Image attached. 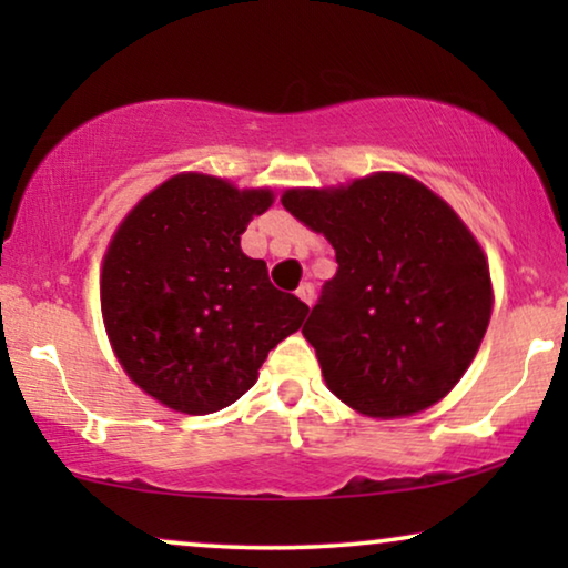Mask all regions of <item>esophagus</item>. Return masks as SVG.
Listing matches in <instances>:
<instances>
[{
    "instance_id": "34e87169",
    "label": "esophagus",
    "mask_w": 568,
    "mask_h": 568,
    "mask_svg": "<svg viewBox=\"0 0 568 568\" xmlns=\"http://www.w3.org/2000/svg\"><path fill=\"white\" fill-rule=\"evenodd\" d=\"M297 297L305 302V305H313V300H315V286L310 284V282H305V284H300V290H297Z\"/></svg>"
}]
</instances>
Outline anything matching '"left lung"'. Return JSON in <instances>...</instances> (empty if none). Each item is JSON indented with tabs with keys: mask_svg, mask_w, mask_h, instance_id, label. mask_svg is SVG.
Instances as JSON below:
<instances>
[{
	"mask_svg": "<svg viewBox=\"0 0 568 568\" xmlns=\"http://www.w3.org/2000/svg\"><path fill=\"white\" fill-rule=\"evenodd\" d=\"M282 204L336 247V276L302 328L331 393L377 418L445 398L491 321L488 263L453 209L398 173L292 189Z\"/></svg>",
	"mask_w": 568,
	"mask_h": 568,
	"instance_id": "8db88e82",
	"label": "left lung"
}]
</instances>
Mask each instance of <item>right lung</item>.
I'll list each match as a JSON object with an SVG mask.
<instances>
[{"label":"right lung","instance_id":"add662e5","mask_svg":"<svg viewBox=\"0 0 568 568\" xmlns=\"http://www.w3.org/2000/svg\"><path fill=\"white\" fill-rule=\"evenodd\" d=\"M271 201V191L175 175L111 240L100 276L108 338L129 377L168 408H227L305 321V302L278 292L266 263L240 251L247 222Z\"/></svg>","mask_w":568,"mask_h":568}]
</instances>
